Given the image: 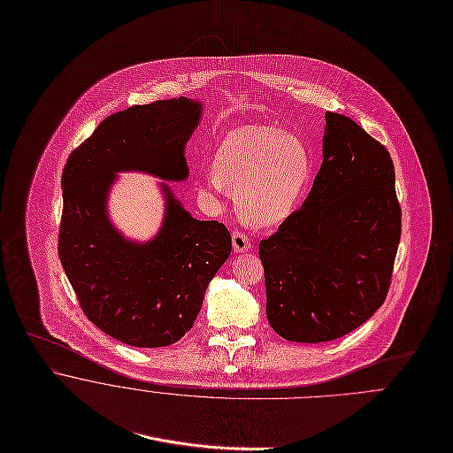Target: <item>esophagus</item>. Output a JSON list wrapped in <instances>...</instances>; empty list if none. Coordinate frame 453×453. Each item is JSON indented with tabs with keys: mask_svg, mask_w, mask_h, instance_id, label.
<instances>
[{
	"mask_svg": "<svg viewBox=\"0 0 453 453\" xmlns=\"http://www.w3.org/2000/svg\"><path fill=\"white\" fill-rule=\"evenodd\" d=\"M233 247L236 252H249L252 243L250 238L242 231H233Z\"/></svg>",
	"mask_w": 453,
	"mask_h": 453,
	"instance_id": "34e87169",
	"label": "esophagus"
}]
</instances>
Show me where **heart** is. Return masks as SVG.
Returning a JSON list of instances; mask_svg holds the SVG:
<instances>
[{
  "label": "heart",
  "mask_w": 453,
  "mask_h": 453,
  "mask_svg": "<svg viewBox=\"0 0 453 453\" xmlns=\"http://www.w3.org/2000/svg\"><path fill=\"white\" fill-rule=\"evenodd\" d=\"M310 173V152L299 138L274 127L243 126L220 143L204 187L229 188L247 222L272 226L294 210Z\"/></svg>",
  "instance_id": "b5f03b06"
}]
</instances>
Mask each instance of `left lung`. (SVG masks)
I'll list each match as a JSON object with an SVG mask.
<instances>
[{
	"label": "left lung",
	"instance_id": "1",
	"mask_svg": "<svg viewBox=\"0 0 453 453\" xmlns=\"http://www.w3.org/2000/svg\"><path fill=\"white\" fill-rule=\"evenodd\" d=\"M324 161L303 206L259 243L276 334L324 343L383 304L401 238L388 150L347 115L326 111Z\"/></svg>",
	"mask_w": 453,
	"mask_h": 453
}]
</instances>
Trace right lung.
I'll list each match as a JSON object with an SVG mask.
<instances>
[{"mask_svg":"<svg viewBox=\"0 0 453 453\" xmlns=\"http://www.w3.org/2000/svg\"><path fill=\"white\" fill-rule=\"evenodd\" d=\"M199 119L201 104L187 97L134 104L106 117L63 170V270L92 324L131 347H168L190 331L231 254L227 227L190 217L166 185L165 222L152 242L124 240L106 217L117 172L187 179L183 149Z\"/></svg>","mask_w":453,"mask_h":453,"instance_id":"right-lung-1","label":"right lung"}]
</instances>
